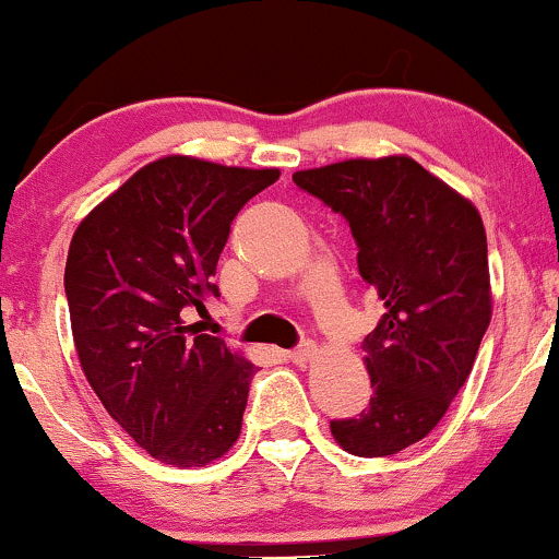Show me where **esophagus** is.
I'll use <instances>...</instances> for the list:
<instances>
[{
  "mask_svg": "<svg viewBox=\"0 0 559 559\" xmlns=\"http://www.w3.org/2000/svg\"><path fill=\"white\" fill-rule=\"evenodd\" d=\"M316 355H318V346L312 344V342H301V344L297 346V349H288V352H286V357H288V360H292L294 365H307Z\"/></svg>",
  "mask_w": 559,
  "mask_h": 559,
  "instance_id": "34e87169",
  "label": "esophagus"
}]
</instances>
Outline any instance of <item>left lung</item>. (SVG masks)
Wrapping results in <instances>:
<instances>
[{
	"mask_svg": "<svg viewBox=\"0 0 559 559\" xmlns=\"http://www.w3.org/2000/svg\"><path fill=\"white\" fill-rule=\"evenodd\" d=\"M294 183L349 223L383 316L362 342L370 407L331 420L336 444L386 457L426 439L471 376L491 320L489 249L471 199L413 157L344 159Z\"/></svg>",
	"mask_w": 559,
	"mask_h": 559,
	"instance_id": "left-lung-1",
	"label": "left lung"
}]
</instances>
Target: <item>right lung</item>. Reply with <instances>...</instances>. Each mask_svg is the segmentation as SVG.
Returning a JSON list of instances; mask_svg holds the SVG:
<instances>
[{
  "label": "right lung",
  "instance_id": "obj_1",
  "mask_svg": "<svg viewBox=\"0 0 559 559\" xmlns=\"http://www.w3.org/2000/svg\"><path fill=\"white\" fill-rule=\"evenodd\" d=\"M278 176L159 157L96 204L70 241L66 294L83 373L159 463L202 467L239 439L254 365L186 316L221 297L213 275L230 223Z\"/></svg>",
  "mask_w": 559,
  "mask_h": 559
}]
</instances>
